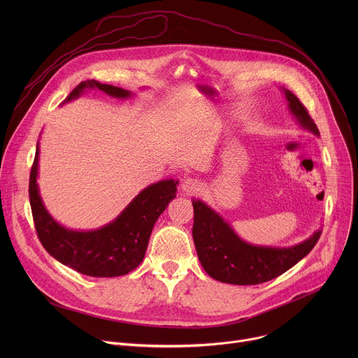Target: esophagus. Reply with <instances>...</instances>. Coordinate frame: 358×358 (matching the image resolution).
Masks as SVG:
<instances>
[{"instance_id":"1","label":"esophagus","mask_w":358,"mask_h":358,"mask_svg":"<svg viewBox=\"0 0 358 358\" xmlns=\"http://www.w3.org/2000/svg\"><path fill=\"white\" fill-rule=\"evenodd\" d=\"M181 191L185 195H195L201 191V182L194 178H185L181 184Z\"/></svg>"}]
</instances>
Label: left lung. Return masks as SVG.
Wrapping results in <instances>:
<instances>
[{"label": "left lung", "mask_w": 358, "mask_h": 358, "mask_svg": "<svg viewBox=\"0 0 358 358\" xmlns=\"http://www.w3.org/2000/svg\"><path fill=\"white\" fill-rule=\"evenodd\" d=\"M287 108L299 126L320 136L317 126L301 101L283 87ZM192 238L198 259L213 279L231 285H259L272 280L308 255L317 243L322 229L303 242L286 246H261L241 239L232 227L206 202L192 199Z\"/></svg>", "instance_id": "8db88e82"}]
</instances>
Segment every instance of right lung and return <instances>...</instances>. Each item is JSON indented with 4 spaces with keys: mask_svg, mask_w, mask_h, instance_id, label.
I'll return each instance as SVG.
<instances>
[{
    "mask_svg": "<svg viewBox=\"0 0 358 358\" xmlns=\"http://www.w3.org/2000/svg\"><path fill=\"white\" fill-rule=\"evenodd\" d=\"M87 89H99L116 99H129L130 90L100 83L80 82L62 101L78 99ZM39 143L29 176V202L38 238L46 252L65 266L93 278L123 276L144 259L148 239L159 217L177 196L176 180H162L141 189L109 224L92 231L69 229L55 221L45 208L38 188Z\"/></svg>",
    "mask_w": 358,
    "mask_h": 358,
    "instance_id": "add662e5",
    "label": "right lung"
}]
</instances>
